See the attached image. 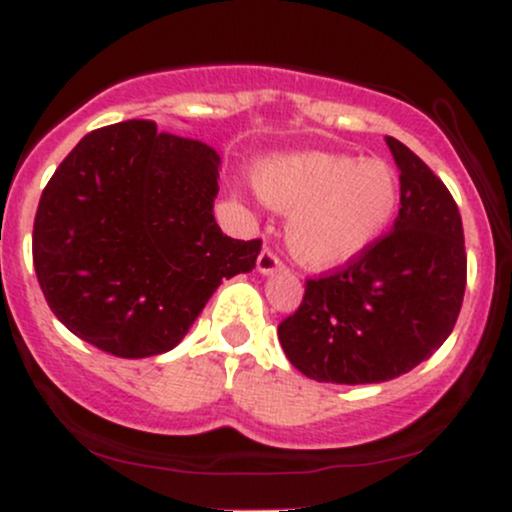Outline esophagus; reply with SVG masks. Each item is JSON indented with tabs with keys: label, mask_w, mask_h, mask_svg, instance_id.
<instances>
[{
	"label": "esophagus",
	"mask_w": 512,
	"mask_h": 512,
	"mask_svg": "<svg viewBox=\"0 0 512 512\" xmlns=\"http://www.w3.org/2000/svg\"><path fill=\"white\" fill-rule=\"evenodd\" d=\"M281 269H284V262L276 257V252L264 248L260 252V257H257V272H260V274H274V272H281Z\"/></svg>",
	"instance_id": "34e87169"
}]
</instances>
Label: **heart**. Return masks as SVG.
<instances>
[{"label": "heart", "mask_w": 512, "mask_h": 512, "mask_svg": "<svg viewBox=\"0 0 512 512\" xmlns=\"http://www.w3.org/2000/svg\"><path fill=\"white\" fill-rule=\"evenodd\" d=\"M252 178L264 202L286 214V245L310 269L363 255L392 226L402 199L397 170L380 158L274 154L257 163Z\"/></svg>", "instance_id": "b5f03b06"}]
</instances>
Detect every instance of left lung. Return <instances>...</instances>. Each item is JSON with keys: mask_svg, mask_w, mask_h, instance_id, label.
Listing matches in <instances>:
<instances>
[{"mask_svg": "<svg viewBox=\"0 0 512 512\" xmlns=\"http://www.w3.org/2000/svg\"><path fill=\"white\" fill-rule=\"evenodd\" d=\"M402 199L392 231L334 272L305 281L279 325L293 368L317 383H385L450 337L467 286L460 209L443 180L395 137Z\"/></svg>", "mask_w": 512, "mask_h": 512, "instance_id": "left-lung-1", "label": "left lung"}]
</instances>
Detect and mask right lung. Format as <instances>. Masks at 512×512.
I'll return each instance as SVG.
<instances>
[{
	"mask_svg": "<svg viewBox=\"0 0 512 512\" xmlns=\"http://www.w3.org/2000/svg\"><path fill=\"white\" fill-rule=\"evenodd\" d=\"M221 156L127 120L88 132L55 170L33 223V264L57 320L120 358L182 342L223 279L252 272L262 240L214 219Z\"/></svg>",
	"mask_w": 512,
	"mask_h": 512,
	"instance_id": "right-lung-1",
	"label": "right lung"
}]
</instances>
